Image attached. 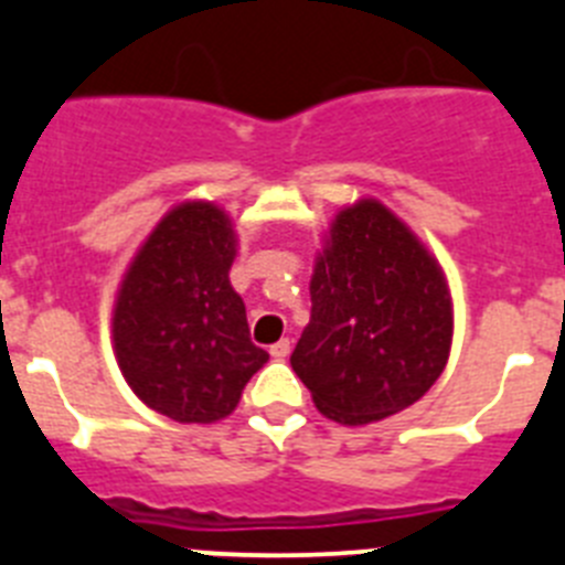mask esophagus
<instances>
[{
  "label": "esophagus",
  "mask_w": 565,
  "mask_h": 565,
  "mask_svg": "<svg viewBox=\"0 0 565 565\" xmlns=\"http://www.w3.org/2000/svg\"><path fill=\"white\" fill-rule=\"evenodd\" d=\"M291 353V339H279V342L271 344V356L274 359H286Z\"/></svg>",
  "instance_id": "obj_1"
}]
</instances>
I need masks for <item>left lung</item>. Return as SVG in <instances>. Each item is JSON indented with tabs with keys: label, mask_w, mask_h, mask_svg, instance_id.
<instances>
[{
	"label": "left lung",
	"mask_w": 565,
	"mask_h": 565,
	"mask_svg": "<svg viewBox=\"0 0 565 565\" xmlns=\"http://www.w3.org/2000/svg\"><path fill=\"white\" fill-rule=\"evenodd\" d=\"M450 342V291L416 234L376 201L339 212L291 353L317 411L367 424L411 407L441 376Z\"/></svg>",
	"instance_id": "left-lung-1"
}]
</instances>
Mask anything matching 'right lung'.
Segmentation results:
<instances>
[{"label":"right lung","instance_id":"right-lung-1","mask_svg":"<svg viewBox=\"0 0 565 565\" xmlns=\"http://www.w3.org/2000/svg\"><path fill=\"white\" fill-rule=\"evenodd\" d=\"M234 243L221 209L181 203L149 234L115 302L124 379L147 407L181 424L226 418L268 362L228 282Z\"/></svg>","mask_w":565,"mask_h":565}]
</instances>
